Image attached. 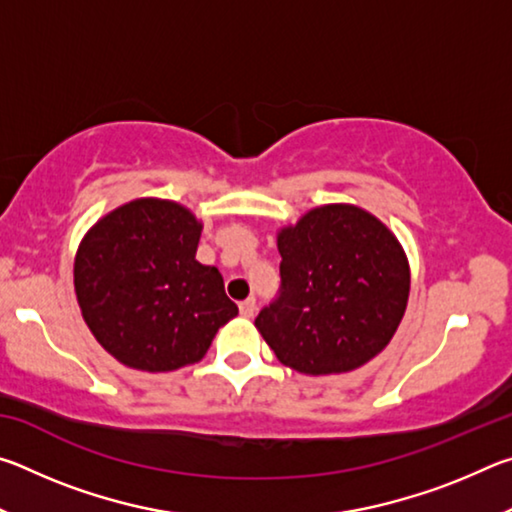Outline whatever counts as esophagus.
<instances>
[{"label":"esophagus","instance_id":"obj_1","mask_svg":"<svg viewBox=\"0 0 512 512\" xmlns=\"http://www.w3.org/2000/svg\"><path fill=\"white\" fill-rule=\"evenodd\" d=\"M255 309H257L255 298H246L244 302H239V311H241V316H244V318H253Z\"/></svg>","mask_w":512,"mask_h":512}]
</instances>
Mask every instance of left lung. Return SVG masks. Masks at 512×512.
Returning <instances> with one entry per match:
<instances>
[{"mask_svg":"<svg viewBox=\"0 0 512 512\" xmlns=\"http://www.w3.org/2000/svg\"><path fill=\"white\" fill-rule=\"evenodd\" d=\"M280 289L255 325L305 375L363 366L393 339L411 275L393 232L354 205H325L277 235Z\"/></svg>","mask_w":512,"mask_h":512,"instance_id":"1","label":"left lung"}]
</instances>
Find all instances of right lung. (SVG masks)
I'll return each instance as SVG.
<instances>
[{
    "label": "right lung",
    "mask_w": 512,
    "mask_h": 512,
    "mask_svg": "<svg viewBox=\"0 0 512 512\" xmlns=\"http://www.w3.org/2000/svg\"><path fill=\"white\" fill-rule=\"evenodd\" d=\"M201 223L158 198L126 203L94 225L74 262L81 314L128 368L167 372L205 357L239 314L216 266L196 262Z\"/></svg>",
    "instance_id": "1"
}]
</instances>
